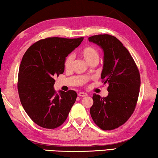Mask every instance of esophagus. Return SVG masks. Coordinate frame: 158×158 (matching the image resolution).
<instances>
[{
    "mask_svg": "<svg viewBox=\"0 0 158 158\" xmlns=\"http://www.w3.org/2000/svg\"><path fill=\"white\" fill-rule=\"evenodd\" d=\"M78 96L79 97H86V96H87V94L86 92H80L78 93Z\"/></svg>",
    "mask_w": 158,
    "mask_h": 158,
    "instance_id": "34e87169",
    "label": "esophagus"
}]
</instances>
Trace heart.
<instances>
[{
  "mask_svg": "<svg viewBox=\"0 0 158 158\" xmlns=\"http://www.w3.org/2000/svg\"><path fill=\"white\" fill-rule=\"evenodd\" d=\"M81 55L87 64L91 63L92 61H99V52L96 48L92 46H86L81 51ZM73 62V56L72 55H69L66 56L64 61V68L69 70L71 68L72 64Z\"/></svg>",
  "mask_w": 158,
  "mask_h": 158,
  "instance_id": "obj_1",
  "label": "heart"
}]
</instances>
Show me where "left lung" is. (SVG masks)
Returning <instances> with one entry per match:
<instances>
[{"instance_id":"left-lung-1","label":"left lung","mask_w":158,"mask_h":158,"mask_svg":"<svg viewBox=\"0 0 158 158\" xmlns=\"http://www.w3.org/2000/svg\"><path fill=\"white\" fill-rule=\"evenodd\" d=\"M88 40L102 49L101 77L103 83L108 84L107 97L93 94L90 114L101 129L114 130L123 125L135 109L141 85L140 74L132 56L117 38L103 34L91 36Z\"/></svg>"}]
</instances>
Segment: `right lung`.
Instances as JSON below:
<instances>
[{
	"instance_id": "1",
	"label": "right lung",
	"mask_w": 158,
	"mask_h": 158,
	"mask_svg": "<svg viewBox=\"0 0 158 158\" xmlns=\"http://www.w3.org/2000/svg\"><path fill=\"white\" fill-rule=\"evenodd\" d=\"M82 40V37L45 38L33 44L23 56L17 84L20 102L30 118L43 128L61 125L76 102L73 90L56 94L54 78L64 73L66 57Z\"/></svg>"
}]
</instances>
